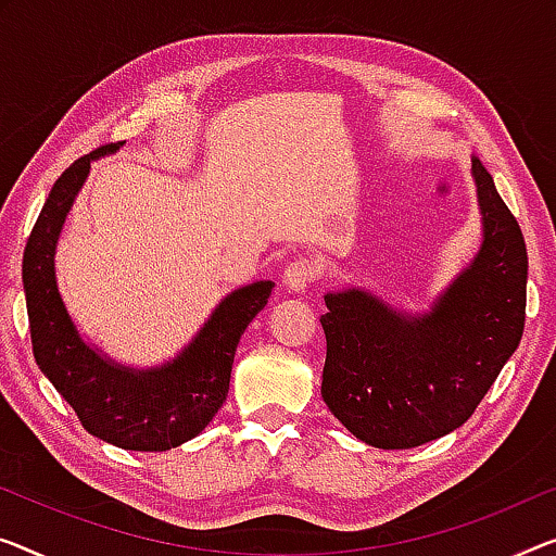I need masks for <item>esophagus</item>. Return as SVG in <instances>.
Returning <instances> with one entry per match:
<instances>
[{"mask_svg": "<svg viewBox=\"0 0 556 556\" xmlns=\"http://www.w3.org/2000/svg\"><path fill=\"white\" fill-rule=\"evenodd\" d=\"M319 279V267L312 260H294L287 264L285 275H281V285H285L289 292L300 294L304 289H309L314 281Z\"/></svg>", "mask_w": 556, "mask_h": 556, "instance_id": "34e87169", "label": "esophagus"}]
</instances>
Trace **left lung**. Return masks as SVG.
Instances as JSON below:
<instances>
[{
    "instance_id": "left-lung-1",
    "label": "left lung",
    "mask_w": 556,
    "mask_h": 556,
    "mask_svg": "<svg viewBox=\"0 0 556 556\" xmlns=\"http://www.w3.org/2000/svg\"><path fill=\"white\" fill-rule=\"evenodd\" d=\"M482 247L432 312H396L377 294H325L329 412L379 450H412L462 427L519 346L527 309V244L492 174L471 160Z\"/></svg>"
}]
</instances>
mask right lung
Returning a JSON list of instances; mask_svg holds the SVG:
<instances>
[{
	"mask_svg": "<svg viewBox=\"0 0 556 556\" xmlns=\"http://www.w3.org/2000/svg\"><path fill=\"white\" fill-rule=\"evenodd\" d=\"M119 147H99L64 169L27 239L22 281L31 350L41 375L89 434L122 450L167 452L194 439L225 404L239 339L264 309L275 281H254L227 294L192 342L162 367H124L87 344L56 287L54 252L92 162Z\"/></svg>",
	"mask_w": 556,
	"mask_h": 556,
	"instance_id": "1",
	"label": "right lung"
}]
</instances>
